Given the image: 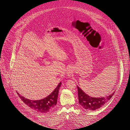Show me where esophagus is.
<instances>
[{"label":"esophagus","instance_id":"1","mask_svg":"<svg viewBox=\"0 0 130 130\" xmlns=\"http://www.w3.org/2000/svg\"><path fill=\"white\" fill-rule=\"evenodd\" d=\"M67 74L68 77H71L72 74H73V69L72 68H69L67 72Z\"/></svg>","mask_w":130,"mask_h":130}]
</instances>
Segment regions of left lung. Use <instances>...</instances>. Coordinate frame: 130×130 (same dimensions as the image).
I'll use <instances>...</instances> for the list:
<instances>
[{
    "label": "left lung",
    "instance_id": "obj_1",
    "mask_svg": "<svg viewBox=\"0 0 130 130\" xmlns=\"http://www.w3.org/2000/svg\"><path fill=\"white\" fill-rule=\"evenodd\" d=\"M77 87L78 102L80 105L85 109L92 110V111H95L104 106L106 103H107V101L115 94V92H113L111 95L106 97L93 98L86 94L79 87L77 86Z\"/></svg>",
    "mask_w": 130,
    "mask_h": 130
}]
</instances>
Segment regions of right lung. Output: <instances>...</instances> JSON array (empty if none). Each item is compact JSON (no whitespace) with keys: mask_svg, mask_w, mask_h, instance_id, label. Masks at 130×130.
<instances>
[{"mask_svg":"<svg viewBox=\"0 0 130 130\" xmlns=\"http://www.w3.org/2000/svg\"><path fill=\"white\" fill-rule=\"evenodd\" d=\"M61 84V82H60L57 87L49 95L44 99L39 100L27 99L21 96L18 93H17V94L21 100L31 108L36 110L37 111L41 113H46L49 112L57 104L58 91Z\"/></svg>","mask_w":130,"mask_h":130,"instance_id":"add662e5","label":"right lung"}]
</instances>
